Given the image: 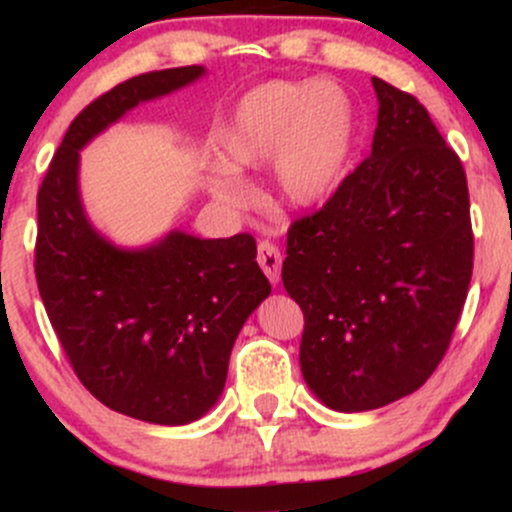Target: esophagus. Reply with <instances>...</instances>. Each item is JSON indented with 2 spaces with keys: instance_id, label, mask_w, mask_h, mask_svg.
<instances>
[{
  "instance_id": "1",
  "label": "esophagus",
  "mask_w": 512,
  "mask_h": 512,
  "mask_svg": "<svg viewBox=\"0 0 512 512\" xmlns=\"http://www.w3.org/2000/svg\"><path fill=\"white\" fill-rule=\"evenodd\" d=\"M257 262H260L262 272L267 274V279L272 284H279L281 279V250L276 248L269 240H262L260 248H257Z\"/></svg>"
}]
</instances>
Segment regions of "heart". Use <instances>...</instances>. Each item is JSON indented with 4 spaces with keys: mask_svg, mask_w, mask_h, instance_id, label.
<instances>
[{
    "mask_svg": "<svg viewBox=\"0 0 512 512\" xmlns=\"http://www.w3.org/2000/svg\"><path fill=\"white\" fill-rule=\"evenodd\" d=\"M356 110L334 81L272 79L250 88L216 137L221 173L209 180L219 202L240 204L243 190L230 175L272 161L269 182L286 207L325 202L342 182L356 144Z\"/></svg>",
    "mask_w": 512,
    "mask_h": 512,
    "instance_id": "1",
    "label": "heart"
}]
</instances>
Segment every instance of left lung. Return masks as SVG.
I'll use <instances>...</instances> for the list:
<instances>
[{"instance_id": "1", "label": "left lung", "mask_w": 512, "mask_h": 512, "mask_svg": "<svg viewBox=\"0 0 512 512\" xmlns=\"http://www.w3.org/2000/svg\"><path fill=\"white\" fill-rule=\"evenodd\" d=\"M373 149L315 214L293 221L281 269L301 305V370L334 411L385 407L443 361L472 279L462 161L428 110L373 76Z\"/></svg>"}]
</instances>
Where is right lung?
<instances>
[{"label": "right lung", "mask_w": 512, "mask_h": 512, "mask_svg": "<svg viewBox=\"0 0 512 512\" xmlns=\"http://www.w3.org/2000/svg\"><path fill=\"white\" fill-rule=\"evenodd\" d=\"M199 76L192 64L110 88L74 117L38 190L35 279L76 378L105 407L161 426L190 424L219 402L240 327L272 286L250 233L170 231L117 248L86 219L79 151L127 110Z\"/></svg>", "instance_id": "obj_1"}]
</instances>
